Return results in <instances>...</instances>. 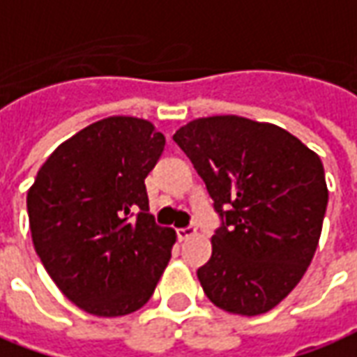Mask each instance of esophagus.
<instances>
[{"label":"esophagus","instance_id":"34e87169","mask_svg":"<svg viewBox=\"0 0 357 357\" xmlns=\"http://www.w3.org/2000/svg\"><path fill=\"white\" fill-rule=\"evenodd\" d=\"M197 230L193 228V226H187V228H179L178 230V238L179 241H185V239H189L191 236H195Z\"/></svg>","mask_w":357,"mask_h":357}]
</instances>
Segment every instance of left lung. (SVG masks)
I'll list each match as a JSON object with an SVG mask.
<instances>
[{
  "label": "left lung",
  "instance_id": "left-lung-1",
  "mask_svg": "<svg viewBox=\"0 0 357 357\" xmlns=\"http://www.w3.org/2000/svg\"><path fill=\"white\" fill-rule=\"evenodd\" d=\"M174 141L222 218L197 271L206 298L234 315H263L315 255L328 203L323 162L282 127L239 116L193 119Z\"/></svg>",
  "mask_w": 357,
  "mask_h": 357
}]
</instances>
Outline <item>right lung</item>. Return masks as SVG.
<instances>
[{"label":"right lung","instance_id":"1","mask_svg":"<svg viewBox=\"0 0 357 357\" xmlns=\"http://www.w3.org/2000/svg\"><path fill=\"white\" fill-rule=\"evenodd\" d=\"M164 144L146 119H100L59 144L29 189L40 261L67 300L91 315L141 309L168 266L176 231L149 214L144 187Z\"/></svg>","mask_w":357,"mask_h":357}]
</instances>
